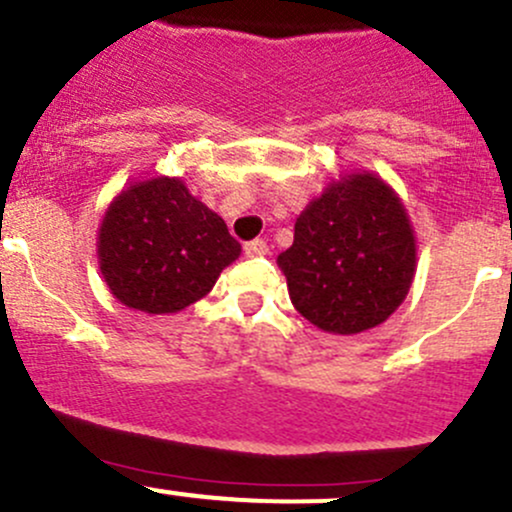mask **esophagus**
<instances>
[{"instance_id": "34e87169", "label": "esophagus", "mask_w": 512, "mask_h": 512, "mask_svg": "<svg viewBox=\"0 0 512 512\" xmlns=\"http://www.w3.org/2000/svg\"><path fill=\"white\" fill-rule=\"evenodd\" d=\"M244 254L256 258V256H266L268 254V244L263 239H254L249 244H244Z\"/></svg>"}]
</instances>
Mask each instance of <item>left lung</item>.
I'll use <instances>...</instances> for the list:
<instances>
[{
	"label": "left lung",
	"mask_w": 512,
	"mask_h": 512,
	"mask_svg": "<svg viewBox=\"0 0 512 512\" xmlns=\"http://www.w3.org/2000/svg\"><path fill=\"white\" fill-rule=\"evenodd\" d=\"M278 268L295 309L317 329H375L406 300L416 275L409 212L372 171L341 174L300 212Z\"/></svg>",
	"instance_id": "left-lung-1"
}]
</instances>
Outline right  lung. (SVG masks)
Segmentation results:
<instances>
[{
    "instance_id": "add662e5",
    "label": "right lung",
    "mask_w": 512,
    "mask_h": 512,
    "mask_svg": "<svg viewBox=\"0 0 512 512\" xmlns=\"http://www.w3.org/2000/svg\"><path fill=\"white\" fill-rule=\"evenodd\" d=\"M96 249L111 295L145 314L198 302L241 254L225 220L176 176L123 188L103 215Z\"/></svg>"
}]
</instances>
